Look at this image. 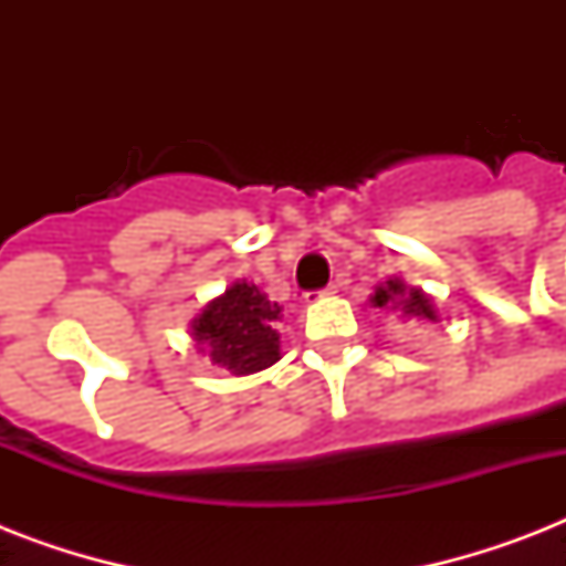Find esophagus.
Masks as SVG:
<instances>
[{"label": "esophagus", "instance_id": "34e87169", "mask_svg": "<svg viewBox=\"0 0 566 566\" xmlns=\"http://www.w3.org/2000/svg\"><path fill=\"white\" fill-rule=\"evenodd\" d=\"M332 293H337V284H328V287H323V291H311L308 300H317V296H332Z\"/></svg>", "mask_w": 566, "mask_h": 566}]
</instances>
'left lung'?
I'll use <instances>...</instances> for the list:
<instances>
[{"mask_svg":"<svg viewBox=\"0 0 566 566\" xmlns=\"http://www.w3.org/2000/svg\"><path fill=\"white\" fill-rule=\"evenodd\" d=\"M370 302L376 308L402 311V317L408 319H429V323L438 319V311H434L429 296H426L420 287H408L402 279H390V282H385L381 287H376Z\"/></svg>","mask_w":566,"mask_h":566,"instance_id":"obj_1","label":"left lung"}]
</instances>
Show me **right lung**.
Masks as SVG:
<instances>
[{
	"mask_svg": "<svg viewBox=\"0 0 566 566\" xmlns=\"http://www.w3.org/2000/svg\"><path fill=\"white\" fill-rule=\"evenodd\" d=\"M282 305L266 300L258 284L234 282L229 291L211 300L190 323L199 353H208L211 364H220L231 376L266 370L282 358L279 340Z\"/></svg>",
	"mask_w": 566,
	"mask_h": 566,
	"instance_id": "obj_1",
	"label": "right lung"
}]
</instances>
